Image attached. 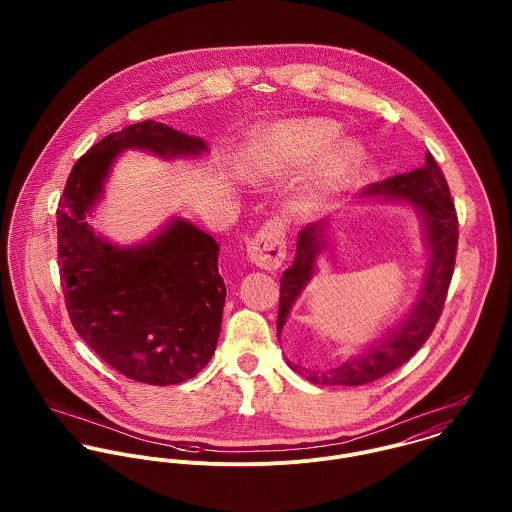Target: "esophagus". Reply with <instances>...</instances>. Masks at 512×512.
<instances>
[{"mask_svg": "<svg viewBox=\"0 0 512 512\" xmlns=\"http://www.w3.org/2000/svg\"><path fill=\"white\" fill-rule=\"evenodd\" d=\"M246 252L256 266L278 270L286 260V224L280 219L268 220L248 242Z\"/></svg>", "mask_w": 512, "mask_h": 512, "instance_id": "esophagus-1", "label": "esophagus"}]
</instances>
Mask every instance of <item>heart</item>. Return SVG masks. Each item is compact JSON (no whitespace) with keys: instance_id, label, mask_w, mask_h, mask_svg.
<instances>
[{"instance_id":"b5f03b06","label":"heart","mask_w":512,"mask_h":512,"mask_svg":"<svg viewBox=\"0 0 512 512\" xmlns=\"http://www.w3.org/2000/svg\"><path fill=\"white\" fill-rule=\"evenodd\" d=\"M339 136L341 126L325 118H305L276 124L262 134V144L254 157V171L256 175L266 177L284 169L305 167L328 151ZM361 157L363 151L357 142L343 140L336 144L327 155L315 181L311 203H317L325 195L339 189L359 167Z\"/></svg>"}]
</instances>
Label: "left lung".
<instances>
[{
    "mask_svg": "<svg viewBox=\"0 0 512 512\" xmlns=\"http://www.w3.org/2000/svg\"><path fill=\"white\" fill-rule=\"evenodd\" d=\"M366 195L394 197V201H406L414 205L424 222L426 242L430 250L428 270L424 276L422 292L410 315L378 343L368 347L363 355L349 359L343 365L329 370L305 372L307 380L321 386H363L374 382L398 366L408 363L416 351L430 339L438 323L443 301L451 284L455 268V252L459 238V222L455 205L449 195L447 181L439 169L434 155L426 153V163L420 169L388 177L380 183H372ZM327 220L311 222L297 234V250L293 264L280 280V309H278V335L286 325L297 295L309 284L315 274V260L325 250ZM295 372L303 374L301 366L290 363Z\"/></svg>",
    "mask_w": 512,
    "mask_h": 512,
    "instance_id": "1",
    "label": "left lung"
}]
</instances>
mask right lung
I'll return each instance as SVG.
<instances>
[{
  "label": "right lung",
  "instance_id": "1",
  "mask_svg": "<svg viewBox=\"0 0 512 512\" xmlns=\"http://www.w3.org/2000/svg\"><path fill=\"white\" fill-rule=\"evenodd\" d=\"M124 149L171 159L197 157L207 144L146 120L90 147L74 163L57 209L61 286L74 331L104 363L136 382L179 384L205 368L219 343L226 297L219 244L183 219L132 248L98 236L84 219Z\"/></svg>",
  "mask_w": 512,
  "mask_h": 512
}]
</instances>
